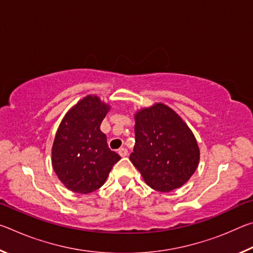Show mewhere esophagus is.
Returning a JSON list of instances; mask_svg holds the SVG:
<instances>
[{"instance_id": "34e87169", "label": "esophagus", "mask_w": 253, "mask_h": 253, "mask_svg": "<svg viewBox=\"0 0 253 253\" xmlns=\"http://www.w3.org/2000/svg\"><path fill=\"white\" fill-rule=\"evenodd\" d=\"M118 154H119V155H121L122 157H125V156L127 155V154H128L127 148H125V147L119 148V149H118Z\"/></svg>"}]
</instances>
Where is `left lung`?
I'll return each mask as SVG.
<instances>
[{
    "label": "left lung",
    "instance_id": "8db88e82",
    "mask_svg": "<svg viewBox=\"0 0 253 253\" xmlns=\"http://www.w3.org/2000/svg\"><path fill=\"white\" fill-rule=\"evenodd\" d=\"M135 146L129 160L148 186L170 192L194 174L200 149L183 119L162 102L135 114Z\"/></svg>",
    "mask_w": 253,
    "mask_h": 253
}]
</instances>
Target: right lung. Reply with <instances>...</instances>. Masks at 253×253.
Instances as JSON below:
<instances>
[{
    "label": "right lung",
    "instance_id": "1",
    "mask_svg": "<svg viewBox=\"0 0 253 253\" xmlns=\"http://www.w3.org/2000/svg\"><path fill=\"white\" fill-rule=\"evenodd\" d=\"M110 107L88 95L68 111L52 146V168L68 190L87 194L104 185L113 166L121 160L111 151L100 124Z\"/></svg>",
    "mask_w": 253,
    "mask_h": 253
}]
</instances>
